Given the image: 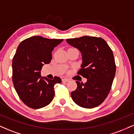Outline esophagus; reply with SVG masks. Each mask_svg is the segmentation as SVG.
Instances as JSON below:
<instances>
[{
    "mask_svg": "<svg viewBox=\"0 0 134 134\" xmlns=\"http://www.w3.org/2000/svg\"><path fill=\"white\" fill-rule=\"evenodd\" d=\"M69 81H70V79H67V78H64V79H62L63 82H69Z\"/></svg>",
    "mask_w": 134,
    "mask_h": 134,
    "instance_id": "esophagus-1",
    "label": "esophagus"
}]
</instances>
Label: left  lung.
<instances>
[{"mask_svg":"<svg viewBox=\"0 0 134 134\" xmlns=\"http://www.w3.org/2000/svg\"><path fill=\"white\" fill-rule=\"evenodd\" d=\"M82 56L81 69L77 74L87 79L86 83L76 81L77 89L70 95L76 103L85 108L101 104L111 90L116 72L113 52L103 38L94 36L67 39Z\"/></svg>","mask_w":134,"mask_h":134,"instance_id":"1","label":"left lung"}]
</instances>
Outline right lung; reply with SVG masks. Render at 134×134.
I'll list each match as a JSON object with an SVG mask.
<instances>
[{
  "label": "right lung",
  "instance_id": "1",
  "mask_svg": "<svg viewBox=\"0 0 134 134\" xmlns=\"http://www.w3.org/2000/svg\"><path fill=\"white\" fill-rule=\"evenodd\" d=\"M63 39H48L32 36L21 41L13 59V82L21 100L33 109L44 107L55 96L54 85L62 80L57 76L53 80L41 77L44 64H49L52 52Z\"/></svg>",
  "mask_w": 134,
  "mask_h": 134
}]
</instances>
